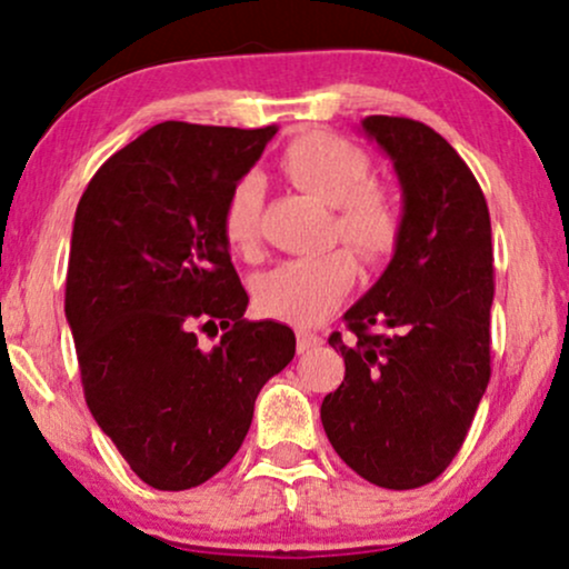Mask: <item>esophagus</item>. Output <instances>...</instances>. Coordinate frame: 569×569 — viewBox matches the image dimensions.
I'll return each instance as SVG.
<instances>
[{
    "label": "esophagus",
    "instance_id": "obj_1",
    "mask_svg": "<svg viewBox=\"0 0 569 569\" xmlns=\"http://www.w3.org/2000/svg\"><path fill=\"white\" fill-rule=\"evenodd\" d=\"M323 345V337L316 335V331H307V329H299L297 331V348L299 352H310L316 348H321Z\"/></svg>",
    "mask_w": 569,
    "mask_h": 569
}]
</instances>
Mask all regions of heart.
Returning a JSON list of instances; mask_svg holds the SVG:
<instances>
[{"label": "heart", "mask_w": 569, "mask_h": 569, "mask_svg": "<svg viewBox=\"0 0 569 569\" xmlns=\"http://www.w3.org/2000/svg\"><path fill=\"white\" fill-rule=\"evenodd\" d=\"M280 168L293 184L335 208L337 234L369 262L396 251L403 230L401 202L390 189L367 184L371 162L350 141L326 130L299 136L286 147ZM264 187L259 176H246L227 198L224 238L238 253H257L259 208ZM356 280V259L345 248L316 257L286 259L253 283V302L264 316L299 326L323 321L348 297Z\"/></svg>", "instance_id": "1"}]
</instances>
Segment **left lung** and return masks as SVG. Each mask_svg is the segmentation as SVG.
I'll return each instance as SVG.
<instances>
[{
	"instance_id": "8db88e82",
	"label": "left lung",
	"mask_w": 569,
	"mask_h": 569,
	"mask_svg": "<svg viewBox=\"0 0 569 569\" xmlns=\"http://www.w3.org/2000/svg\"><path fill=\"white\" fill-rule=\"evenodd\" d=\"M393 160L403 230L393 259L335 331L345 380L321 403L337 455L371 485L415 489L460 452L489 382L492 227L471 168L433 128L371 114Z\"/></svg>"
}]
</instances>
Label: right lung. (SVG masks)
Instances as JSON below:
<instances>
[{
	"label": "right lung",
	"mask_w": 569,
	"mask_h": 569,
	"mask_svg": "<svg viewBox=\"0 0 569 569\" xmlns=\"http://www.w3.org/2000/svg\"><path fill=\"white\" fill-rule=\"evenodd\" d=\"M276 130L160 122L103 162L77 206L67 321L84 401L154 489L219 473L259 390L297 350L289 326L243 318L248 293L221 227ZM208 328L222 331L213 349L197 342Z\"/></svg>",
	"instance_id": "right-lung-1"
}]
</instances>
